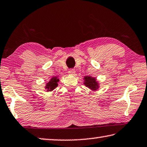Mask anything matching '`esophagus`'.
Segmentation results:
<instances>
[{
    "instance_id": "1",
    "label": "esophagus",
    "mask_w": 147,
    "mask_h": 147,
    "mask_svg": "<svg viewBox=\"0 0 147 147\" xmlns=\"http://www.w3.org/2000/svg\"><path fill=\"white\" fill-rule=\"evenodd\" d=\"M75 72H76V70H75L74 69H70V70H69L68 71V74L70 75H74Z\"/></svg>"
}]
</instances>
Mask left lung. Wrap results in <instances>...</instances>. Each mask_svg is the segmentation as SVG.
I'll return each instance as SVG.
<instances>
[{
    "label": "left lung",
    "mask_w": 147,
    "mask_h": 147,
    "mask_svg": "<svg viewBox=\"0 0 147 147\" xmlns=\"http://www.w3.org/2000/svg\"><path fill=\"white\" fill-rule=\"evenodd\" d=\"M84 84L88 88H89L90 90L95 91L98 89L99 84L98 81H96L95 77H92L91 76H85L84 77Z\"/></svg>",
    "instance_id": "obj_1"
}]
</instances>
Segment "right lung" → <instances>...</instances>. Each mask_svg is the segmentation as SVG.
<instances>
[{"label":"right lung","instance_id":"1","mask_svg":"<svg viewBox=\"0 0 147 147\" xmlns=\"http://www.w3.org/2000/svg\"><path fill=\"white\" fill-rule=\"evenodd\" d=\"M59 81V79L57 78V76H54L51 79L49 82L47 83L45 86V89L47 91H51L54 90L57 86V82Z\"/></svg>","mask_w":147,"mask_h":147}]
</instances>
